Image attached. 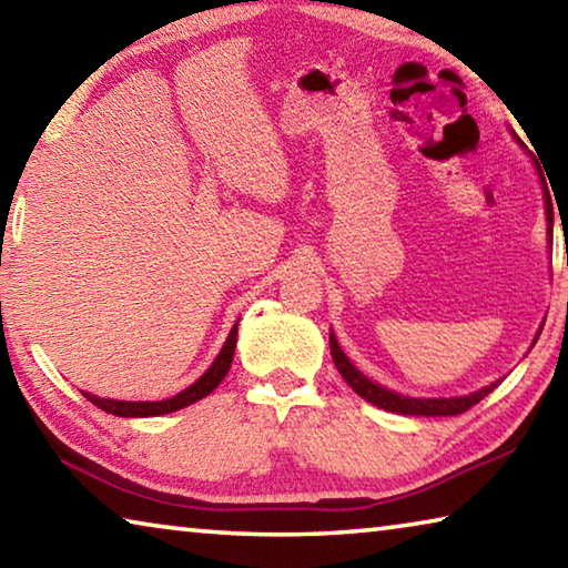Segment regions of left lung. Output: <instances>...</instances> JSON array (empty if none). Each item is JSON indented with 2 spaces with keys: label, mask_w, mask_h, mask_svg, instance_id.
<instances>
[{
  "label": "left lung",
  "mask_w": 568,
  "mask_h": 568,
  "mask_svg": "<svg viewBox=\"0 0 568 568\" xmlns=\"http://www.w3.org/2000/svg\"><path fill=\"white\" fill-rule=\"evenodd\" d=\"M546 210H549V223H551V197H549V190H546ZM331 355H333V363L335 368H338L341 376L345 378V383L358 393L361 398H365L373 406H378L383 410H390V413H403V416H458V413H466L470 406H476L478 400H484L488 393H491L498 383H491V386L480 388L476 393H468V396H460V398H406V396H398V393L386 390L378 383H373L371 378H365L363 373L355 368V365L345 358V353L341 351L338 341H335V335L331 333Z\"/></svg>",
  "instance_id": "1"
}]
</instances>
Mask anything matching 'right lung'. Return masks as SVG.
<instances>
[{
	"instance_id": "obj_1",
	"label": "right lung",
	"mask_w": 568,
	"mask_h": 568,
	"mask_svg": "<svg viewBox=\"0 0 568 568\" xmlns=\"http://www.w3.org/2000/svg\"><path fill=\"white\" fill-rule=\"evenodd\" d=\"M235 343H237V323L233 325V331H230L227 341L223 345V351L215 358V363L210 365V368L200 376L195 383H192L190 388H185L178 396H172L168 400H140V403H132V400H112V398H98V396H90V393H82L84 398L94 406L102 408L104 413H112V416H120V418H145V416H165V413L172 410H180L190 406V403H197L200 398H205L213 393L223 378L227 376L230 371V363H233V355H235Z\"/></svg>"
}]
</instances>
